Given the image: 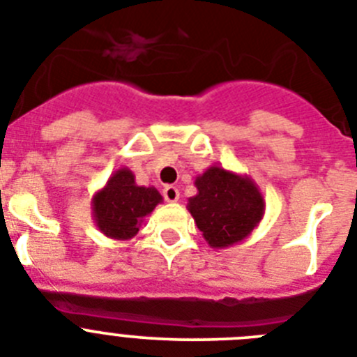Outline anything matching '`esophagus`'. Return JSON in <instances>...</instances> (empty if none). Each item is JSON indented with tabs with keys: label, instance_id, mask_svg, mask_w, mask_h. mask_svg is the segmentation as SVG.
I'll list each match as a JSON object with an SVG mask.
<instances>
[{
	"label": "esophagus",
	"instance_id": "1",
	"mask_svg": "<svg viewBox=\"0 0 357 357\" xmlns=\"http://www.w3.org/2000/svg\"><path fill=\"white\" fill-rule=\"evenodd\" d=\"M163 197H165V202L176 203L179 199V190L174 187V185H167V187L163 188Z\"/></svg>",
	"mask_w": 357,
	"mask_h": 357
}]
</instances>
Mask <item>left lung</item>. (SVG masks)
<instances>
[{
  "label": "left lung",
  "mask_w": 357,
  "mask_h": 357,
  "mask_svg": "<svg viewBox=\"0 0 357 357\" xmlns=\"http://www.w3.org/2000/svg\"><path fill=\"white\" fill-rule=\"evenodd\" d=\"M197 194L187 208L212 248H229L252 234L265 214L259 187L247 174L212 165L194 181Z\"/></svg>",
  "instance_id": "8db88e82"
}]
</instances>
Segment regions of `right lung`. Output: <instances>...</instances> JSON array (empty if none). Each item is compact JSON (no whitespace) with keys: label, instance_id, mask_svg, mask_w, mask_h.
<instances>
[{"label":"right lung","instance_id":"obj_1","mask_svg":"<svg viewBox=\"0 0 357 357\" xmlns=\"http://www.w3.org/2000/svg\"><path fill=\"white\" fill-rule=\"evenodd\" d=\"M161 202L158 188L137 185L132 170L121 167L92 196V218L107 238L127 241L137 234L143 220Z\"/></svg>","mask_w":357,"mask_h":357}]
</instances>
